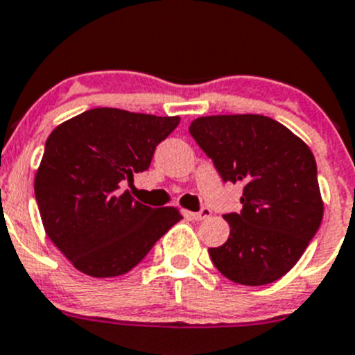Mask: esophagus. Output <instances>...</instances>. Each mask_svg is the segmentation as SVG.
Returning <instances> with one entry per match:
<instances>
[{"label":"esophagus","mask_w":355,"mask_h":355,"mask_svg":"<svg viewBox=\"0 0 355 355\" xmlns=\"http://www.w3.org/2000/svg\"><path fill=\"white\" fill-rule=\"evenodd\" d=\"M211 215L210 208L203 207L200 211H187V217L193 218V220H203V218H208Z\"/></svg>","instance_id":"obj_1"}]
</instances>
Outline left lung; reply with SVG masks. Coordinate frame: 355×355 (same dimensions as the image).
I'll use <instances>...</instances> for the list:
<instances>
[{
	"mask_svg": "<svg viewBox=\"0 0 355 355\" xmlns=\"http://www.w3.org/2000/svg\"><path fill=\"white\" fill-rule=\"evenodd\" d=\"M224 182H240V214H226L231 233L208 248L220 273L241 286H266L300 261L322 223L312 150L264 115H210L189 125Z\"/></svg>",
	"mask_w": 355,
	"mask_h": 355,
	"instance_id": "8db88e82",
	"label": "left lung"
}]
</instances>
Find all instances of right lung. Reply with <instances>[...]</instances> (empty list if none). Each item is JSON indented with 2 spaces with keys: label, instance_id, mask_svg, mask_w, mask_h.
<instances>
[{
  "label": "right lung",
  "instance_id": "obj_1",
  "mask_svg": "<svg viewBox=\"0 0 355 355\" xmlns=\"http://www.w3.org/2000/svg\"><path fill=\"white\" fill-rule=\"evenodd\" d=\"M178 117L92 108L51 132L35 177L45 233L82 273H128L178 223L177 208H150L125 185L148 170Z\"/></svg>",
  "mask_w": 355,
  "mask_h": 355
}]
</instances>
